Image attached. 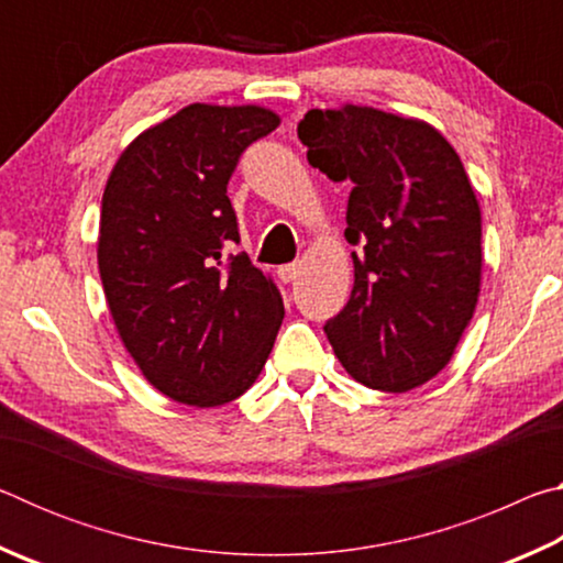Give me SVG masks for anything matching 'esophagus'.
<instances>
[{
    "instance_id": "esophagus-1",
    "label": "esophagus",
    "mask_w": 563,
    "mask_h": 563,
    "mask_svg": "<svg viewBox=\"0 0 563 563\" xmlns=\"http://www.w3.org/2000/svg\"><path fill=\"white\" fill-rule=\"evenodd\" d=\"M300 271H302V263L295 261V263H288V265H280L278 275H280L283 283H295V280H298Z\"/></svg>"
}]
</instances>
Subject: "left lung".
<instances>
[{
	"label": "left lung",
	"mask_w": 563,
	"mask_h": 563,
	"mask_svg": "<svg viewBox=\"0 0 563 563\" xmlns=\"http://www.w3.org/2000/svg\"><path fill=\"white\" fill-rule=\"evenodd\" d=\"M308 161L350 180L355 285L325 322L347 373L407 393L452 360L482 280V213L456 151L430 123L369 107L312 109L298 123Z\"/></svg>",
	"instance_id": "obj_1"
}]
</instances>
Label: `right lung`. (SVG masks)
Returning a JSON list of instances; mask_svg holds the SVG:
<instances>
[{"label":"right lung","instance_id":"obj_1","mask_svg":"<svg viewBox=\"0 0 563 563\" xmlns=\"http://www.w3.org/2000/svg\"><path fill=\"white\" fill-rule=\"evenodd\" d=\"M280 119L190 103L133 139L101 198L99 273L123 345L158 393L194 407L241 397L285 318L245 253L228 180Z\"/></svg>","mask_w":563,"mask_h":563}]
</instances>
